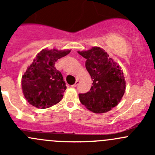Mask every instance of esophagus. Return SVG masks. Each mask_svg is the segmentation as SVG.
<instances>
[{
    "mask_svg": "<svg viewBox=\"0 0 155 155\" xmlns=\"http://www.w3.org/2000/svg\"><path fill=\"white\" fill-rule=\"evenodd\" d=\"M79 79H77V80L76 81V82H75V84H73V85H72V87H76L78 85H79Z\"/></svg>",
    "mask_w": 155,
    "mask_h": 155,
    "instance_id": "1",
    "label": "esophagus"
}]
</instances>
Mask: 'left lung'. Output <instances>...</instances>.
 Here are the masks:
<instances>
[{"instance_id": "left-lung-1", "label": "left lung", "mask_w": 155, "mask_h": 155, "mask_svg": "<svg viewBox=\"0 0 155 155\" xmlns=\"http://www.w3.org/2000/svg\"><path fill=\"white\" fill-rule=\"evenodd\" d=\"M78 53L86 59L85 68L93 81L89 91L79 94L81 104L94 113L109 112L119 104L125 91L121 68L100 47Z\"/></svg>"}]
</instances>
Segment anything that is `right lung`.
Masks as SVG:
<instances>
[{
  "label": "right lung",
  "mask_w": 155,
  "mask_h": 155,
  "mask_svg": "<svg viewBox=\"0 0 155 155\" xmlns=\"http://www.w3.org/2000/svg\"><path fill=\"white\" fill-rule=\"evenodd\" d=\"M70 50L43 49L21 78L24 96L31 105L46 109L61 101L66 83L61 73L54 67L55 62Z\"/></svg>",
  "instance_id": "right-lung-1"
}]
</instances>
